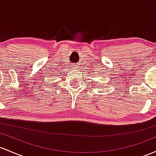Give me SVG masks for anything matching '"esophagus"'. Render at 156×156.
<instances>
[{
	"mask_svg": "<svg viewBox=\"0 0 156 156\" xmlns=\"http://www.w3.org/2000/svg\"><path fill=\"white\" fill-rule=\"evenodd\" d=\"M73 67L74 68V69H76V68H77V65L76 64H73Z\"/></svg>",
	"mask_w": 156,
	"mask_h": 156,
	"instance_id": "34e87169",
	"label": "esophagus"
}]
</instances>
